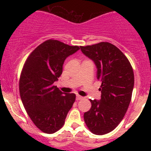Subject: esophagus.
I'll list each match as a JSON object with an SVG mask.
<instances>
[{"label": "esophagus", "instance_id": "34e87169", "mask_svg": "<svg viewBox=\"0 0 151 151\" xmlns=\"http://www.w3.org/2000/svg\"><path fill=\"white\" fill-rule=\"evenodd\" d=\"M83 99V96H80V95H77V96H76V99L77 100H81Z\"/></svg>", "mask_w": 151, "mask_h": 151}]
</instances>
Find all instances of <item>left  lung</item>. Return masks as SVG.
Listing matches in <instances>:
<instances>
[{"label": "left lung", "instance_id": "8db88e82", "mask_svg": "<svg viewBox=\"0 0 151 151\" xmlns=\"http://www.w3.org/2000/svg\"><path fill=\"white\" fill-rule=\"evenodd\" d=\"M80 49L94 62L96 78L101 81V99H90L91 107L84 113V121L93 134H106L116 129L129 108L134 86L133 68L124 53L109 42Z\"/></svg>", "mask_w": 151, "mask_h": 151}]
</instances>
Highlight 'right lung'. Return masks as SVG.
Listing matches in <instances>:
<instances>
[{
	"label": "right lung",
	"mask_w": 151,
	"mask_h": 151,
	"mask_svg": "<svg viewBox=\"0 0 151 151\" xmlns=\"http://www.w3.org/2000/svg\"><path fill=\"white\" fill-rule=\"evenodd\" d=\"M79 49L48 40L24 64L19 81L20 98L31 120L42 132L53 133L61 129L75 101L74 93L62 92L54 83L62 73L66 58Z\"/></svg>",
	"instance_id": "add662e5"
}]
</instances>
